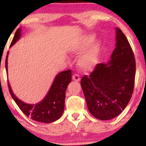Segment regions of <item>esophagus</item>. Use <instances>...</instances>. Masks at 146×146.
Listing matches in <instances>:
<instances>
[{"label": "esophagus", "instance_id": "obj_1", "mask_svg": "<svg viewBox=\"0 0 146 146\" xmlns=\"http://www.w3.org/2000/svg\"><path fill=\"white\" fill-rule=\"evenodd\" d=\"M72 78H73V80H74V81H76V82H80V75H79L78 74H74L73 75V77H72Z\"/></svg>", "mask_w": 146, "mask_h": 146}]
</instances>
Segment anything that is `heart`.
I'll list each match as a JSON object with an SVG mask.
<instances>
[{
	"label": "heart",
	"instance_id": "b5f03b06",
	"mask_svg": "<svg viewBox=\"0 0 146 146\" xmlns=\"http://www.w3.org/2000/svg\"><path fill=\"white\" fill-rule=\"evenodd\" d=\"M95 40L94 35H86L84 36L73 48V51L80 53L86 50ZM101 51V44L97 42L92 44L87 51L80 57L78 65L84 71H90L95 67L98 62L100 53Z\"/></svg>",
	"mask_w": 146,
	"mask_h": 146
}]
</instances>
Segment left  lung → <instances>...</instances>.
<instances>
[{
  "instance_id": "8db88e82",
  "label": "left lung",
  "mask_w": 146,
  "mask_h": 146,
  "mask_svg": "<svg viewBox=\"0 0 146 146\" xmlns=\"http://www.w3.org/2000/svg\"><path fill=\"white\" fill-rule=\"evenodd\" d=\"M116 48L110 61L95 66L84 75L81 86L88 110L95 118L109 120L118 116L131 99L136 63L133 51L121 30L116 28Z\"/></svg>"
}]
</instances>
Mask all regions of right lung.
<instances>
[{"mask_svg": "<svg viewBox=\"0 0 146 146\" xmlns=\"http://www.w3.org/2000/svg\"><path fill=\"white\" fill-rule=\"evenodd\" d=\"M21 28H18L15 33L9 47L19 40L21 37ZM5 60V67L7 71V57ZM71 82V70H67L58 73L52 84L49 91L44 100L36 104H29L22 102L12 92L8 82V87L11 96L14 99L23 113L31 119L41 123H51L58 120L62 115L64 109L65 93L68 84Z\"/></svg>", "mask_w": 146, "mask_h": 146, "instance_id": "right-lung-1", "label": "right lung"}]
</instances>
